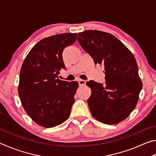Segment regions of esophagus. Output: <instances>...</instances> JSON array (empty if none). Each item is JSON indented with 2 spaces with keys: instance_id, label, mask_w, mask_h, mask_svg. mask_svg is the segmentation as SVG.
Listing matches in <instances>:
<instances>
[{
  "instance_id": "obj_1",
  "label": "esophagus",
  "mask_w": 156,
  "mask_h": 156,
  "mask_svg": "<svg viewBox=\"0 0 156 156\" xmlns=\"http://www.w3.org/2000/svg\"><path fill=\"white\" fill-rule=\"evenodd\" d=\"M86 83V81L84 80H81V79H80V80H78V84L80 86H82V85H84Z\"/></svg>"
}]
</instances>
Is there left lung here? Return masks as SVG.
Instances as JSON below:
<instances>
[{"label":"left lung","instance_id":"left-lung-1","mask_svg":"<svg viewBox=\"0 0 156 156\" xmlns=\"http://www.w3.org/2000/svg\"><path fill=\"white\" fill-rule=\"evenodd\" d=\"M78 41L92 57L95 64L105 67L106 84L87 82L91 89L87 100L92 115L100 122L113 125L126 119L138 101L142 83L133 55L109 33L86 30Z\"/></svg>","mask_w":156,"mask_h":156}]
</instances>
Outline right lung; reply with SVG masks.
Here are the masks:
<instances>
[{
	"label": "right lung",
	"instance_id": "1",
	"mask_svg": "<svg viewBox=\"0 0 156 156\" xmlns=\"http://www.w3.org/2000/svg\"><path fill=\"white\" fill-rule=\"evenodd\" d=\"M76 38V33H65L42 39L23 63L18 95L26 113L38 125L54 127L69 116L78 83L60 80L58 74L65 69L63 50Z\"/></svg>",
	"mask_w": 156,
	"mask_h": 156
}]
</instances>
